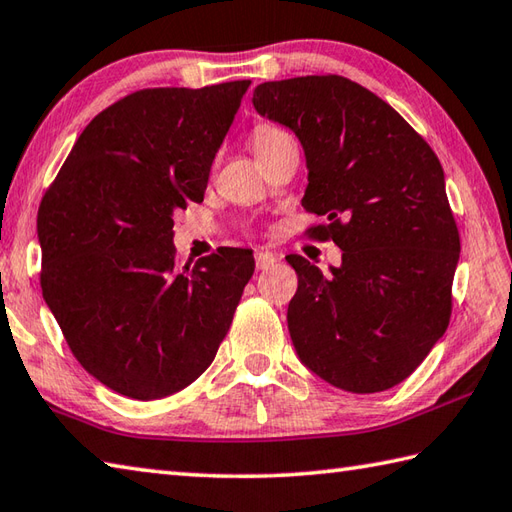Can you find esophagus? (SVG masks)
<instances>
[{"label": "esophagus", "instance_id": "1", "mask_svg": "<svg viewBox=\"0 0 512 512\" xmlns=\"http://www.w3.org/2000/svg\"><path fill=\"white\" fill-rule=\"evenodd\" d=\"M277 262V257L273 253H268V250H259V253L255 255V266L257 270H268L273 268Z\"/></svg>", "mask_w": 512, "mask_h": 512}]
</instances>
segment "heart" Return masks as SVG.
Wrapping results in <instances>:
<instances>
[{
  "label": "heart",
  "instance_id": "b5f03b06",
  "mask_svg": "<svg viewBox=\"0 0 512 512\" xmlns=\"http://www.w3.org/2000/svg\"><path fill=\"white\" fill-rule=\"evenodd\" d=\"M279 135H284V130H279L275 126H268V124H262V126H257L253 130V135H250V142H253L255 150H259V148H264L266 144L273 142V139H277Z\"/></svg>",
  "mask_w": 512,
  "mask_h": 512
}]
</instances>
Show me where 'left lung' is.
<instances>
[{
    "label": "left lung",
    "mask_w": 512,
    "mask_h": 512,
    "mask_svg": "<svg viewBox=\"0 0 512 512\" xmlns=\"http://www.w3.org/2000/svg\"><path fill=\"white\" fill-rule=\"evenodd\" d=\"M253 106L302 142V206L328 222L308 235L342 248L330 275L286 257L299 279L288 304L299 359L348 393L397 386L446 333L453 310L462 246L442 164L393 106L342 75L264 82Z\"/></svg>",
    "instance_id": "8db88e82"
}]
</instances>
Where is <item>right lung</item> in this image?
Returning a JSON list of instances; mask_svg holds the SVG:
<instances>
[{
    "label": "right lung",
    "instance_id": "obj_1",
    "mask_svg": "<svg viewBox=\"0 0 512 512\" xmlns=\"http://www.w3.org/2000/svg\"><path fill=\"white\" fill-rule=\"evenodd\" d=\"M250 82L144 88L102 110L37 213L42 295L97 382L159 399L213 364L253 250L179 266L173 215L204 202L210 166Z\"/></svg>",
    "mask_w": 512,
    "mask_h": 512
}]
</instances>
